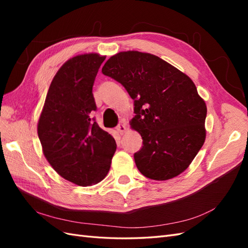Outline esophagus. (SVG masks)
Masks as SVG:
<instances>
[{"label":"esophagus","mask_w":248,"mask_h":248,"mask_svg":"<svg viewBox=\"0 0 248 248\" xmlns=\"http://www.w3.org/2000/svg\"><path fill=\"white\" fill-rule=\"evenodd\" d=\"M116 129H117V131L121 134H124V132L126 131V129H127V125H126V122L124 121V120H122L121 122L119 123V125L116 127Z\"/></svg>","instance_id":"34e87169"}]
</instances>
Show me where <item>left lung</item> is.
Listing matches in <instances>:
<instances>
[{"label": "left lung", "mask_w": 248, "mask_h": 248, "mask_svg": "<svg viewBox=\"0 0 248 248\" xmlns=\"http://www.w3.org/2000/svg\"><path fill=\"white\" fill-rule=\"evenodd\" d=\"M102 73L122 84L134 100L131 129L142 146L134 154L145 177L164 181L183 172L206 140L207 106L191 78L159 57L120 51Z\"/></svg>", "instance_id": "obj_1"}]
</instances>
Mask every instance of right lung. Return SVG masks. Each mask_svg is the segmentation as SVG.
Segmentation results:
<instances>
[{
  "instance_id": "obj_1",
  "label": "right lung",
  "mask_w": 248,
  "mask_h": 248,
  "mask_svg": "<svg viewBox=\"0 0 248 248\" xmlns=\"http://www.w3.org/2000/svg\"><path fill=\"white\" fill-rule=\"evenodd\" d=\"M106 56L78 55L66 61L52 78L37 124L42 152L67 181L92 186L107 177L117 145L93 122L92 88Z\"/></svg>"
}]
</instances>
